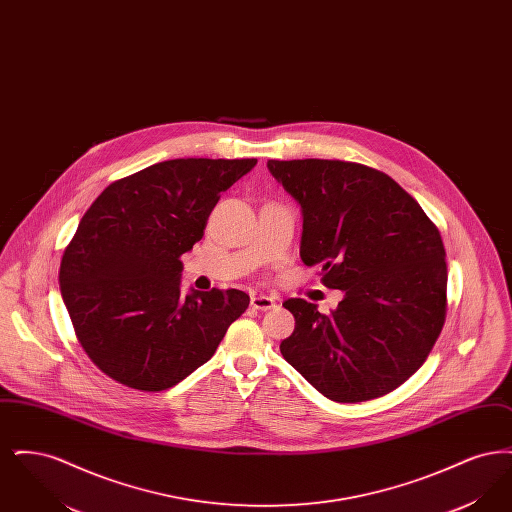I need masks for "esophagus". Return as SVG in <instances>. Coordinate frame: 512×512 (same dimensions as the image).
I'll return each mask as SVG.
<instances>
[{"instance_id":"34e87169","label":"esophagus","mask_w":512,"mask_h":512,"mask_svg":"<svg viewBox=\"0 0 512 512\" xmlns=\"http://www.w3.org/2000/svg\"><path fill=\"white\" fill-rule=\"evenodd\" d=\"M251 307L257 311H270L276 307V301H274V297H268V295H253Z\"/></svg>"}]
</instances>
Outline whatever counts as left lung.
<instances>
[{"instance_id":"obj_1","label":"left lung","mask_w":512,"mask_h":512,"mask_svg":"<svg viewBox=\"0 0 512 512\" xmlns=\"http://www.w3.org/2000/svg\"><path fill=\"white\" fill-rule=\"evenodd\" d=\"M268 171L301 207L299 255L343 299L330 315L288 299L284 359L324 397L359 403L399 388L445 322L447 265L438 228L393 178L365 165L295 159Z\"/></svg>"}]
</instances>
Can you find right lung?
I'll return each instance as SVG.
<instances>
[{
    "label": "right lung",
    "mask_w": 512,
    "mask_h": 512,
    "mask_svg": "<svg viewBox=\"0 0 512 512\" xmlns=\"http://www.w3.org/2000/svg\"><path fill=\"white\" fill-rule=\"evenodd\" d=\"M257 159H172L107 186L67 245L59 286L101 372L161 391L207 363L249 305L240 290L182 293V261L220 194Z\"/></svg>",
    "instance_id": "1"
}]
</instances>
